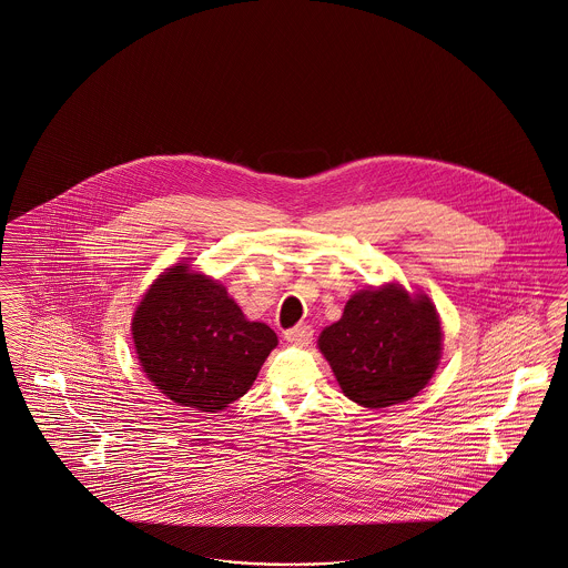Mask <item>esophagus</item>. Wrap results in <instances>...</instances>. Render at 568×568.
Segmentation results:
<instances>
[{
	"label": "esophagus",
	"mask_w": 568,
	"mask_h": 568,
	"mask_svg": "<svg viewBox=\"0 0 568 568\" xmlns=\"http://www.w3.org/2000/svg\"><path fill=\"white\" fill-rule=\"evenodd\" d=\"M285 341L292 343V345H296V347H306V345H311V341H313V327L306 324L296 325V327H292V329L285 332Z\"/></svg>",
	"instance_id": "esophagus-1"
}]
</instances>
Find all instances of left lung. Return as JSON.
Returning <instances> with one entry per match:
<instances>
[{
    "label": "left lung",
    "instance_id": "obj_1",
    "mask_svg": "<svg viewBox=\"0 0 568 568\" xmlns=\"http://www.w3.org/2000/svg\"><path fill=\"white\" fill-rule=\"evenodd\" d=\"M317 345L349 400L385 408L428 385L440 359L443 329L430 297L410 296L389 283L353 294Z\"/></svg>",
    "mask_w": 568,
    "mask_h": 568
}]
</instances>
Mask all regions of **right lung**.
I'll return each instance as SVG.
<instances>
[{"label": "right lung", "mask_w": 568, "mask_h": 568, "mask_svg": "<svg viewBox=\"0 0 568 568\" xmlns=\"http://www.w3.org/2000/svg\"><path fill=\"white\" fill-rule=\"evenodd\" d=\"M134 347L149 381L176 405L216 413L244 396L278 345L248 322L227 290L179 264L160 274L132 320Z\"/></svg>", "instance_id": "obj_1"}]
</instances>
